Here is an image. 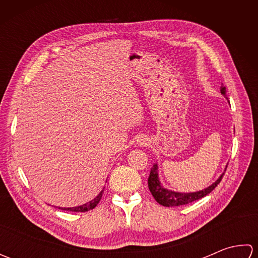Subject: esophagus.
I'll list each match as a JSON object with an SVG mask.
<instances>
[{
    "label": "esophagus",
    "instance_id": "34e87169",
    "mask_svg": "<svg viewBox=\"0 0 258 258\" xmlns=\"http://www.w3.org/2000/svg\"><path fill=\"white\" fill-rule=\"evenodd\" d=\"M147 143H149V139H147L146 136H140V138L138 139V144H139V146H141V147L146 146Z\"/></svg>",
    "mask_w": 258,
    "mask_h": 258
}]
</instances>
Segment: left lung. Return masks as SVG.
I'll return each mask as SVG.
<instances>
[{
	"mask_svg": "<svg viewBox=\"0 0 258 258\" xmlns=\"http://www.w3.org/2000/svg\"><path fill=\"white\" fill-rule=\"evenodd\" d=\"M221 93L225 96L226 95V87L222 86L221 87ZM227 167V166H226ZM226 171V168H225ZM224 173L218 177L215 182H214L212 185L208 186V187L202 189V190H197V191H191V193H180V191H175L167 189L165 187H163V185L160 182V178H158V166L157 163H155L153 167L151 168V173H150V177H149V188L150 191L152 193L153 197H154L155 201L163 206H180V205H185V204H189L191 202H195L197 200L202 199L206 195H208L211 191L216 187V186L220 184V182L223 178Z\"/></svg>",
	"mask_w": 258,
	"mask_h": 258,
	"instance_id": "obj_1",
	"label": "left lung"
}]
</instances>
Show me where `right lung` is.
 Segmentation results:
<instances>
[{"label":"right lung","instance_id":"add662e5","mask_svg":"<svg viewBox=\"0 0 258 258\" xmlns=\"http://www.w3.org/2000/svg\"><path fill=\"white\" fill-rule=\"evenodd\" d=\"M103 191H104V188L100 191V194H98L94 200L87 202L83 205L75 206V207H57V208H59V210H63V211H70V212H87V211H91L98 204V202L101 201Z\"/></svg>","mask_w":258,"mask_h":258}]
</instances>
